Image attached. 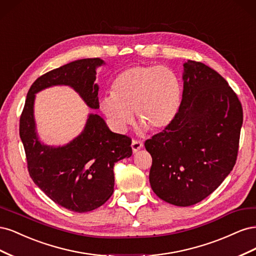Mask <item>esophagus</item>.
Listing matches in <instances>:
<instances>
[{"instance_id": "obj_1", "label": "esophagus", "mask_w": 256, "mask_h": 256, "mask_svg": "<svg viewBox=\"0 0 256 256\" xmlns=\"http://www.w3.org/2000/svg\"><path fill=\"white\" fill-rule=\"evenodd\" d=\"M131 147H132L134 152H136L143 147V142L141 140H138V138H134L132 144H131Z\"/></svg>"}]
</instances>
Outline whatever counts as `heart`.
<instances>
[{"label":"heart","instance_id":"1","mask_svg":"<svg viewBox=\"0 0 256 256\" xmlns=\"http://www.w3.org/2000/svg\"><path fill=\"white\" fill-rule=\"evenodd\" d=\"M182 95L180 79L172 69L161 65L134 66L116 76L112 94L100 100V110L118 131L132 124V112L144 127L159 131L175 120Z\"/></svg>","mask_w":256,"mask_h":256}]
</instances>
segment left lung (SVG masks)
Segmentation results:
<instances>
[{"mask_svg":"<svg viewBox=\"0 0 256 256\" xmlns=\"http://www.w3.org/2000/svg\"><path fill=\"white\" fill-rule=\"evenodd\" d=\"M184 90L173 122L146 140L150 182L164 202L191 206L207 198L233 170L242 106L226 80L196 60L184 64Z\"/></svg>","mask_w":256,"mask_h":256,"instance_id":"left-lung-1","label":"left lung"}]
</instances>
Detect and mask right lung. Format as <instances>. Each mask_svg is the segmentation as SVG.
Here are the masks:
<instances>
[{
	"instance_id": "1",
	"label": "right lung",
	"mask_w": 256,
	"mask_h": 256,
	"mask_svg": "<svg viewBox=\"0 0 256 256\" xmlns=\"http://www.w3.org/2000/svg\"><path fill=\"white\" fill-rule=\"evenodd\" d=\"M104 60L83 58L40 76L28 92L19 132L30 178L54 203L74 212L104 205L114 190L116 162L132 154L131 138L112 132L97 114H90L83 132L63 147L42 145L33 118L37 92L52 85L74 88L92 109H99L96 67Z\"/></svg>"
}]
</instances>
